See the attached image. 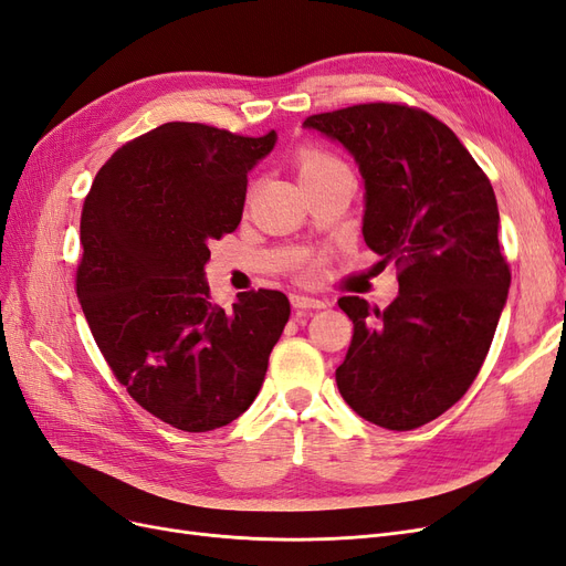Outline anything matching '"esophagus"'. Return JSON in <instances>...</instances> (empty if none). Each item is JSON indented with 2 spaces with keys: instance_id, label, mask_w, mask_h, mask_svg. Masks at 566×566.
Wrapping results in <instances>:
<instances>
[{
  "instance_id": "1",
  "label": "esophagus",
  "mask_w": 566,
  "mask_h": 566,
  "mask_svg": "<svg viewBox=\"0 0 566 566\" xmlns=\"http://www.w3.org/2000/svg\"><path fill=\"white\" fill-rule=\"evenodd\" d=\"M290 304L295 312H310V310H323L325 302L310 297V295H290Z\"/></svg>"
}]
</instances>
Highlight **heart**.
<instances>
[{"label": "heart", "instance_id": "heart-1", "mask_svg": "<svg viewBox=\"0 0 566 566\" xmlns=\"http://www.w3.org/2000/svg\"><path fill=\"white\" fill-rule=\"evenodd\" d=\"M295 167L300 179H306L314 175L333 172V169H345L347 165L323 148H302L295 158Z\"/></svg>", "mask_w": 566, "mask_h": 566}]
</instances>
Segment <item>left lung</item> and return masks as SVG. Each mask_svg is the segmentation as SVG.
Wrapping results in <instances>:
<instances>
[{"mask_svg": "<svg viewBox=\"0 0 566 566\" xmlns=\"http://www.w3.org/2000/svg\"><path fill=\"white\" fill-rule=\"evenodd\" d=\"M345 146L366 181L364 241L397 264L387 310L337 304L354 321L337 389L364 420L408 432L474 382L507 300L499 202L484 169L430 113L358 104L304 119Z\"/></svg>", "mask_w": 566, "mask_h": 566, "instance_id": "1", "label": "left lung"}]
</instances>
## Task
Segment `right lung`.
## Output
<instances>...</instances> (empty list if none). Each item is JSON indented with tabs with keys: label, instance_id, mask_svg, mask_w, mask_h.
<instances>
[{
	"label": "right lung",
	"instance_id": "right-lung-1",
	"mask_svg": "<svg viewBox=\"0 0 566 566\" xmlns=\"http://www.w3.org/2000/svg\"><path fill=\"white\" fill-rule=\"evenodd\" d=\"M276 132L167 123L117 148L84 198L75 287L117 382L150 416L210 432L250 408L290 318L279 290L210 302V243L241 224Z\"/></svg>",
	"mask_w": 566,
	"mask_h": 566
}]
</instances>
